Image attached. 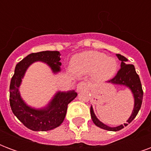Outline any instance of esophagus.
Wrapping results in <instances>:
<instances>
[{
  "instance_id": "obj_1",
  "label": "esophagus",
  "mask_w": 151,
  "mask_h": 151,
  "mask_svg": "<svg viewBox=\"0 0 151 151\" xmlns=\"http://www.w3.org/2000/svg\"><path fill=\"white\" fill-rule=\"evenodd\" d=\"M87 88H88V86H87V84H86V82H80V83H78V86H77V91L78 92L85 91V90H87Z\"/></svg>"
}]
</instances>
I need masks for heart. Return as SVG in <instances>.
Returning <instances> with one entry per match:
<instances>
[{
  "label": "heart",
  "mask_w": 151,
  "mask_h": 151,
  "mask_svg": "<svg viewBox=\"0 0 151 151\" xmlns=\"http://www.w3.org/2000/svg\"><path fill=\"white\" fill-rule=\"evenodd\" d=\"M116 60L106 56L97 51H86L77 54L71 60L70 68L76 74H86L92 72L94 78L106 81L113 77L117 69Z\"/></svg>",
  "instance_id": "1"
}]
</instances>
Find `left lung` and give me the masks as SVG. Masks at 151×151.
Here are the masks:
<instances>
[{"mask_svg":"<svg viewBox=\"0 0 151 151\" xmlns=\"http://www.w3.org/2000/svg\"><path fill=\"white\" fill-rule=\"evenodd\" d=\"M116 56L121 61L120 69L113 78L108 81V83H111L114 85L125 86L126 87L129 89L133 94V98H134V107H133L132 114L126 121V123H124V124H120L116 127H110L101 122L96 117L91 106V116L92 120H93L94 124L96 126L104 129L108 130V131H119V130L122 129L124 126H127L129 124L131 123L132 120L136 117L139 111L143 98L142 87L139 76L137 75V73H136L134 65H131V64H126L128 59L124 56H121L120 54H116Z\"/></svg>","mask_w":151,"mask_h":151,"instance_id":"8db88e82","label":"left lung"}]
</instances>
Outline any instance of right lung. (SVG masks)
I'll return each mask as SVG.
<instances>
[{
    "mask_svg": "<svg viewBox=\"0 0 151 151\" xmlns=\"http://www.w3.org/2000/svg\"><path fill=\"white\" fill-rule=\"evenodd\" d=\"M60 53L58 51H43L31 53L15 67L9 86V103L13 113L24 124L33 131H48L60 126L65 120L68 104L77 97L75 91H57L46 107L34 108L28 106L22 99L19 91L26 71L36 61L46 63L53 73L60 72Z\"/></svg>",
    "mask_w": 151,
    "mask_h": 151,
    "instance_id": "1",
    "label": "right lung"
}]
</instances>
